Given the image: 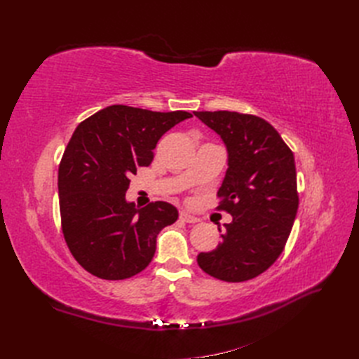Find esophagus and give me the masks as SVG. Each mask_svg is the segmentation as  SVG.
<instances>
[{"label": "esophagus", "mask_w": 359, "mask_h": 359, "mask_svg": "<svg viewBox=\"0 0 359 359\" xmlns=\"http://www.w3.org/2000/svg\"><path fill=\"white\" fill-rule=\"evenodd\" d=\"M180 219H181L182 222H186V223H198V222H199L198 217H194V215H191V214H189V212H186V211H182V212L180 214Z\"/></svg>", "instance_id": "34e87169"}]
</instances>
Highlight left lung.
<instances>
[{"label": "left lung", "mask_w": 359, "mask_h": 359, "mask_svg": "<svg viewBox=\"0 0 359 359\" xmlns=\"http://www.w3.org/2000/svg\"><path fill=\"white\" fill-rule=\"evenodd\" d=\"M194 116L226 147L227 170L217 194L219 210L232 215L223 241L199 253L198 264L211 277L240 283L265 273L286 245L298 211L295 158L262 118L229 111Z\"/></svg>", "instance_id": "left-lung-1"}]
</instances>
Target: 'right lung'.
Wrapping results in <instances>:
<instances>
[{"label":"right lung","mask_w":359,"mask_h":359,"mask_svg":"<svg viewBox=\"0 0 359 359\" xmlns=\"http://www.w3.org/2000/svg\"><path fill=\"white\" fill-rule=\"evenodd\" d=\"M191 114L153 112L112 104L86 118L64 151L58 169L62 233L72 255L93 276L124 280L144 271L157 235L175 223V206L145 208L126 199L130 175L149 166L158 139Z\"/></svg>","instance_id":"add662e5"}]
</instances>
